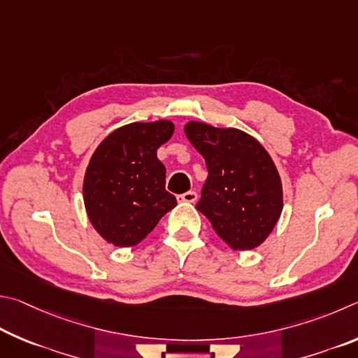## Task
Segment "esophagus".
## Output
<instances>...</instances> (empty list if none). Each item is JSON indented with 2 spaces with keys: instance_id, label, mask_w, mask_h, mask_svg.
<instances>
[{
  "instance_id": "obj_1",
  "label": "esophagus",
  "mask_w": 358,
  "mask_h": 358,
  "mask_svg": "<svg viewBox=\"0 0 358 358\" xmlns=\"http://www.w3.org/2000/svg\"><path fill=\"white\" fill-rule=\"evenodd\" d=\"M178 199L182 203H195L198 199V195L195 192H185V193H182V195H179Z\"/></svg>"
}]
</instances>
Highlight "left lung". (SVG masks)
<instances>
[{"label":"left lung","mask_w":358,"mask_h":358,"mask_svg":"<svg viewBox=\"0 0 358 358\" xmlns=\"http://www.w3.org/2000/svg\"><path fill=\"white\" fill-rule=\"evenodd\" d=\"M184 130L209 173L196 209L233 250L259 247L283 210V189L272 157L239 129L190 121Z\"/></svg>","instance_id":"obj_1"}]
</instances>
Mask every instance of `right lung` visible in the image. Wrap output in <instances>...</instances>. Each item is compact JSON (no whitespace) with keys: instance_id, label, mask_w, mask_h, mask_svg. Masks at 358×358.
I'll return each instance as SVG.
<instances>
[{"instance_id":"right-lung-1","label":"right lung","mask_w":358,"mask_h":358,"mask_svg":"<svg viewBox=\"0 0 358 358\" xmlns=\"http://www.w3.org/2000/svg\"><path fill=\"white\" fill-rule=\"evenodd\" d=\"M174 124L131 122L105 138L86 168L83 199L94 229L115 247H134L178 201L165 190V166L157 149Z\"/></svg>"}]
</instances>
